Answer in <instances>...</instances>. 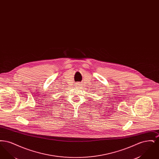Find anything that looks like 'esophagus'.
Here are the masks:
<instances>
[{"label":"esophagus","instance_id":"obj_1","mask_svg":"<svg viewBox=\"0 0 159 159\" xmlns=\"http://www.w3.org/2000/svg\"><path fill=\"white\" fill-rule=\"evenodd\" d=\"M77 86H78V85H77Z\"/></svg>","mask_w":159,"mask_h":159}]
</instances>
